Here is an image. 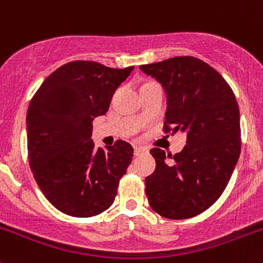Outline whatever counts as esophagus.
<instances>
[{
  "label": "esophagus",
  "instance_id": "esophagus-1",
  "mask_svg": "<svg viewBox=\"0 0 263 263\" xmlns=\"http://www.w3.org/2000/svg\"><path fill=\"white\" fill-rule=\"evenodd\" d=\"M134 153H135V156H137V155H140L141 153H144V148L139 147V146H135L134 147Z\"/></svg>",
  "mask_w": 263,
  "mask_h": 263
}]
</instances>
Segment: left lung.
I'll use <instances>...</instances> for the list:
<instances>
[{
    "label": "left lung",
    "mask_w": 263,
    "mask_h": 263,
    "mask_svg": "<svg viewBox=\"0 0 263 263\" xmlns=\"http://www.w3.org/2000/svg\"><path fill=\"white\" fill-rule=\"evenodd\" d=\"M166 92L164 134L187 132V144L169 162L163 150L151 148L156 168L145 178L151 209L166 219L197 216L227 188L240 146L237 99L225 79L202 60L191 55L140 66Z\"/></svg>",
    "instance_id": "obj_1"
}]
</instances>
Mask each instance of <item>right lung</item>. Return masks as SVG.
Segmentation results:
<instances>
[{
	"label": "right lung",
	"mask_w": 263,
	"mask_h": 263,
	"mask_svg": "<svg viewBox=\"0 0 263 263\" xmlns=\"http://www.w3.org/2000/svg\"><path fill=\"white\" fill-rule=\"evenodd\" d=\"M134 68L72 61L53 71L31 98L26 113L29 165L61 213L91 217L115 202L134 148L123 140L107 150L95 148L92 121L108 112L117 87Z\"/></svg>",
	"instance_id": "add662e5"
}]
</instances>
